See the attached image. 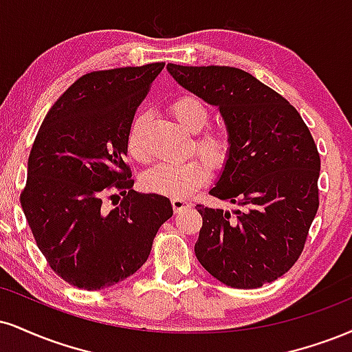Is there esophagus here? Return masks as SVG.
Returning <instances> with one entry per match:
<instances>
[{
  "instance_id": "34e87169",
  "label": "esophagus",
  "mask_w": 352,
  "mask_h": 352,
  "mask_svg": "<svg viewBox=\"0 0 352 352\" xmlns=\"http://www.w3.org/2000/svg\"><path fill=\"white\" fill-rule=\"evenodd\" d=\"M192 206V203H188L187 200H182V198H172V208L175 213H180V211L187 210Z\"/></svg>"
}]
</instances>
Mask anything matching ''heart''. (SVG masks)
Masks as SVG:
<instances>
[{
  "instance_id": "b5f03b06",
  "label": "heart",
  "mask_w": 352,
  "mask_h": 352,
  "mask_svg": "<svg viewBox=\"0 0 352 352\" xmlns=\"http://www.w3.org/2000/svg\"><path fill=\"white\" fill-rule=\"evenodd\" d=\"M172 113L175 120L188 133H200L208 126L210 109L201 100L195 96H180L172 103ZM144 114H138L129 126L128 151L134 159L146 157L144 149ZM198 154L209 162L211 167H223L231 152V139L221 129L205 131L195 139ZM204 160L193 159L188 162H160L144 172L142 187L147 192L165 195L170 198H188L195 190L205 185L210 179V167Z\"/></svg>"
}]
</instances>
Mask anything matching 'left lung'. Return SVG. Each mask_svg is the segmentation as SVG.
<instances>
[{"mask_svg":"<svg viewBox=\"0 0 352 352\" xmlns=\"http://www.w3.org/2000/svg\"><path fill=\"white\" fill-rule=\"evenodd\" d=\"M180 87L217 107L231 139L217 185L232 213L198 205L203 218L195 256L219 282L257 289L297 262L318 211L320 154L297 109L234 67L168 63Z\"/></svg>","mask_w":352,"mask_h":352,"instance_id":"obj_1","label":"left lung"}]
</instances>
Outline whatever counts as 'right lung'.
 Here are the masks:
<instances>
[{"label": "right lung", "mask_w": 352, "mask_h": 352, "mask_svg": "<svg viewBox=\"0 0 352 352\" xmlns=\"http://www.w3.org/2000/svg\"><path fill=\"white\" fill-rule=\"evenodd\" d=\"M164 65L83 75L49 109L32 144L21 206L50 267L78 289L101 290L138 272L173 214L164 195L134 192L124 162L135 109ZM109 189L123 198L108 212Z\"/></svg>", "instance_id": "add662e5"}]
</instances>
